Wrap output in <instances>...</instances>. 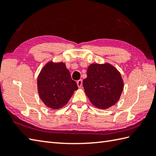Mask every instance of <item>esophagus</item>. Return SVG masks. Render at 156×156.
<instances>
[{"label": "esophagus", "instance_id": "1", "mask_svg": "<svg viewBox=\"0 0 156 156\" xmlns=\"http://www.w3.org/2000/svg\"><path fill=\"white\" fill-rule=\"evenodd\" d=\"M77 85H78V87L79 88H80V87H82V80H78V81H77Z\"/></svg>", "mask_w": 156, "mask_h": 156}]
</instances>
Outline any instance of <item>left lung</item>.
Segmentation results:
<instances>
[{
  "instance_id": "8db88e82",
  "label": "left lung",
  "mask_w": 156,
  "mask_h": 156,
  "mask_svg": "<svg viewBox=\"0 0 156 156\" xmlns=\"http://www.w3.org/2000/svg\"><path fill=\"white\" fill-rule=\"evenodd\" d=\"M83 87L91 103L101 109L117 102L123 89V81L117 69L108 64H93L87 69Z\"/></svg>"
}]
</instances>
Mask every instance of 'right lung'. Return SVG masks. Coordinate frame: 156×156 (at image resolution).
<instances>
[{
    "mask_svg": "<svg viewBox=\"0 0 156 156\" xmlns=\"http://www.w3.org/2000/svg\"><path fill=\"white\" fill-rule=\"evenodd\" d=\"M37 88L41 101L53 109L65 106L78 89L65 64L53 62L42 69L37 78Z\"/></svg>",
    "mask_w": 156,
    "mask_h": 156,
    "instance_id": "add662e5",
    "label": "right lung"
}]
</instances>
